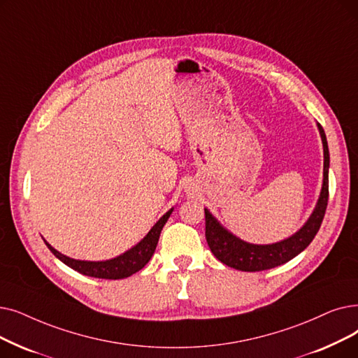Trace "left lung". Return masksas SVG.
<instances>
[{"instance_id":"8db88e82","label":"left lung","mask_w":358,"mask_h":358,"mask_svg":"<svg viewBox=\"0 0 358 358\" xmlns=\"http://www.w3.org/2000/svg\"><path fill=\"white\" fill-rule=\"evenodd\" d=\"M319 134L323 145V182L317 203L308 216L306 224L285 240L272 244H252L247 243L228 231L216 217L205 208L206 221V241L213 256L224 265L243 272H259L289 262L313 241L322 225L329 196V149L326 134L317 122Z\"/></svg>"}]
</instances>
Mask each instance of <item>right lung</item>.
I'll list each match as a JSON object with an SVG mask.
<instances>
[{"label":"right lung","instance_id":"right-lung-1","mask_svg":"<svg viewBox=\"0 0 358 358\" xmlns=\"http://www.w3.org/2000/svg\"><path fill=\"white\" fill-rule=\"evenodd\" d=\"M174 208H171L165 215L159 217V221L155 224L148 234L143 237V240L138 241L134 247L126 253H122L114 259L101 260V262H90V260H79V259H71L58 250L46 241L45 244L48 245L52 255L59 259L61 262L67 265L69 268L77 271L82 275H87L92 278H102V279H122L129 278L130 275L138 272L145 268L146 263L150 260V257L155 253V248L158 245V240L161 236V231L168 221L169 215L173 213Z\"/></svg>","mask_w":358,"mask_h":358}]
</instances>
